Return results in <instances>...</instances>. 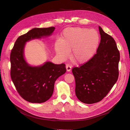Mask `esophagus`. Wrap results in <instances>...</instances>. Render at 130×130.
Instances as JSON below:
<instances>
[{"label":"esophagus","mask_w":130,"mask_h":130,"mask_svg":"<svg viewBox=\"0 0 130 130\" xmlns=\"http://www.w3.org/2000/svg\"><path fill=\"white\" fill-rule=\"evenodd\" d=\"M66 71L67 72H70L71 71V69H72V67L70 65L67 64L66 66Z\"/></svg>","instance_id":"34e87169"}]
</instances>
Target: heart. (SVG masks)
<instances>
[{"label": "heart", "instance_id": "b5f03b06", "mask_svg": "<svg viewBox=\"0 0 130 130\" xmlns=\"http://www.w3.org/2000/svg\"><path fill=\"white\" fill-rule=\"evenodd\" d=\"M100 42V35L95 29L82 27H69L61 34L60 40L55 44V52L62 60L71 58L77 64H84L96 52Z\"/></svg>", "mask_w": 130, "mask_h": 130}]
</instances>
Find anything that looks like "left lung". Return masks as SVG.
<instances>
[{
  "instance_id": "8db88e82",
  "label": "left lung",
  "mask_w": 130,
  "mask_h": 130,
  "mask_svg": "<svg viewBox=\"0 0 130 130\" xmlns=\"http://www.w3.org/2000/svg\"><path fill=\"white\" fill-rule=\"evenodd\" d=\"M101 41L96 54L84 65L74 67L75 94L85 104L101 101L110 92L119 77L120 53L114 39L99 27Z\"/></svg>"
}]
</instances>
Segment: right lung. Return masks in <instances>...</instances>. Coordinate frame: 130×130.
<instances>
[{"mask_svg": "<svg viewBox=\"0 0 130 130\" xmlns=\"http://www.w3.org/2000/svg\"><path fill=\"white\" fill-rule=\"evenodd\" d=\"M54 27L34 28L16 40L10 54V75L18 93L26 101L33 103H43L52 96L56 80L66 71L64 64L46 61L31 66L25 59L24 49L27 42L50 36Z\"/></svg>", "mask_w": 130, "mask_h": 130, "instance_id": "right-lung-1", "label": "right lung"}]
</instances>
